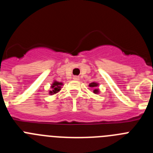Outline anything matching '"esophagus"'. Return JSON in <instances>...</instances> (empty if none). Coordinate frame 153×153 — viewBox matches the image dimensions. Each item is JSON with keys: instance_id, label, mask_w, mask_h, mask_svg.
<instances>
[{"instance_id": "1", "label": "esophagus", "mask_w": 153, "mask_h": 153, "mask_svg": "<svg viewBox=\"0 0 153 153\" xmlns=\"http://www.w3.org/2000/svg\"><path fill=\"white\" fill-rule=\"evenodd\" d=\"M74 79H75V80H79V76H74Z\"/></svg>"}]
</instances>
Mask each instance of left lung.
<instances>
[{
    "mask_svg": "<svg viewBox=\"0 0 153 153\" xmlns=\"http://www.w3.org/2000/svg\"><path fill=\"white\" fill-rule=\"evenodd\" d=\"M99 86H100V83H97V82H92V83H90V84H89V86L90 87H91V88H93L94 90H93V93H95V94H98V93H100V89H99Z\"/></svg>",
    "mask_w": 153,
    "mask_h": 153,
    "instance_id": "8db88e82",
    "label": "left lung"
}]
</instances>
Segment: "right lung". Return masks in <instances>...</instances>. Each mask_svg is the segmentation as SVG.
<instances>
[{"label": "right lung", "instance_id": "obj_1", "mask_svg": "<svg viewBox=\"0 0 153 153\" xmlns=\"http://www.w3.org/2000/svg\"><path fill=\"white\" fill-rule=\"evenodd\" d=\"M63 85V83L62 82H59V81H56V79H54L51 86V90H49L50 95H54V94L59 93L61 90Z\"/></svg>", "mask_w": 153, "mask_h": 153}]
</instances>
